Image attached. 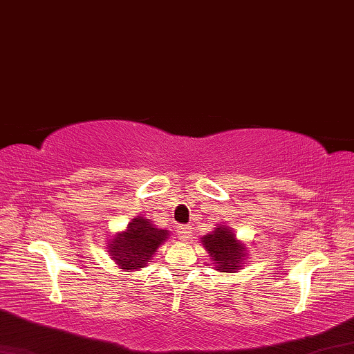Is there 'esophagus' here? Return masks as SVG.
I'll list each match as a JSON object with an SVG mask.
<instances>
[{"instance_id":"esophagus-1","label":"esophagus","mask_w":354,"mask_h":354,"mask_svg":"<svg viewBox=\"0 0 354 354\" xmlns=\"http://www.w3.org/2000/svg\"><path fill=\"white\" fill-rule=\"evenodd\" d=\"M177 237L182 240V242H186V240H189L191 237V228L189 226H177Z\"/></svg>"}]
</instances>
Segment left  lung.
<instances>
[{
  "label": "left lung",
  "instance_id": "left-lung-1",
  "mask_svg": "<svg viewBox=\"0 0 354 354\" xmlns=\"http://www.w3.org/2000/svg\"><path fill=\"white\" fill-rule=\"evenodd\" d=\"M200 243L208 251L212 268L220 272H236L246 263V245L236 237L230 226L217 223L214 231L200 239Z\"/></svg>",
  "mask_w": 354,
  "mask_h": 354
}]
</instances>
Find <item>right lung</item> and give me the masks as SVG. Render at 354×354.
Segmentation results:
<instances>
[{
  "mask_svg": "<svg viewBox=\"0 0 354 354\" xmlns=\"http://www.w3.org/2000/svg\"><path fill=\"white\" fill-rule=\"evenodd\" d=\"M168 237V230L158 228L149 218L138 216L131 220L124 231L112 236L108 252L118 268L134 272L148 266L158 246Z\"/></svg>",
  "mask_w": 354,
  "mask_h": 354,
  "instance_id": "obj_1",
  "label": "right lung"
}]
</instances>
